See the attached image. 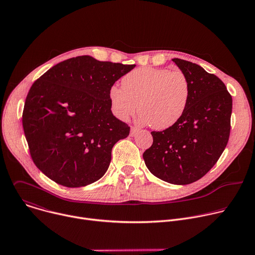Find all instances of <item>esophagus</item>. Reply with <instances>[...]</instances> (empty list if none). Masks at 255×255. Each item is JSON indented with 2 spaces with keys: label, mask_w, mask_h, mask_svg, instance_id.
<instances>
[{
  "label": "esophagus",
  "mask_w": 255,
  "mask_h": 255,
  "mask_svg": "<svg viewBox=\"0 0 255 255\" xmlns=\"http://www.w3.org/2000/svg\"><path fill=\"white\" fill-rule=\"evenodd\" d=\"M138 131H139L138 128H136V127H131V129H130V136H135Z\"/></svg>",
  "instance_id": "34e87169"
}]
</instances>
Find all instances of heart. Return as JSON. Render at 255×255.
I'll return each instance as SVG.
<instances>
[{"instance_id": "1", "label": "heart", "mask_w": 255, "mask_h": 255, "mask_svg": "<svg viewBox=\"0 0 255 255\" xmlns=\"http://www.w3.org/2000/svg\"><path fill=\"white\" fill-rule=\"evenodd\" d=\"M121 88L109 92L112 111L121 120H128L136 111L140 121L156 130L174 125L187 109L191 87L181 70L139 67L121 80Z\"/></svg>"}]
</instances>
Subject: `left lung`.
Listing matches in <instances>:
<instances>
[{"mask_svg": "<svg viewBox=\"0 0 255 255\" xmlns=\"http://www.w3.org/2000/svg\"><path fill=\"white\" fill-rule=\"evenodd\" d=\"M172 61L190 82V100L174 125L151 132L153 143L143 158L156 177L172 185H189L203 177L226 147L232 97L224 83L202 66L179 58Z\"/></svg>", "mask_w": 255, "mask_h": 255, "instance_id": "obj_1", "label": "left lung"}]
</instances>
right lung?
Returning a JSON list of instances; mask_svg holds the SVG:
<instances>
[{
  "mask_svg": "<svg viewBox=\"0 0 255 255\" xmlns=\"http://www.w3.org/2000/svg\"><path fill=\"white\" fill-rule=\"evenodd\" d=\"M134 67L83 55L57 63L32 85L22 123L32 160L47 177L80 188L106 173L113 146L130 132L113 115L109 92Z\"/></svg>",
  "mask_w": 255,
  "mask_h": 255,
  "instance_id": "add662e5",
  "label": "right lung"
}]
</instances>
